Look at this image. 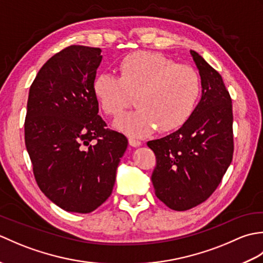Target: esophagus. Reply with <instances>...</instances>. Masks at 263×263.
Listing matches in <instances>:
<instances>
[{
	"mask_svg": "<svg viewBox=\"0 0 263 263\" xmlns=\"http://www.w3.org/2000/svg\"><path fill=\"white\" fill-rule=\"evenodd\" d=\"M128 144H130L131 147H140L141 146V141L138 140L136 138H128Z\"/></svg>",
	"mask_w": 263,
	"mask_h": 263,
	"instance_id": "1",
	"label": "esophagus"
}]
</instances>
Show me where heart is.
I'll use <instances>...</instances> for the list:
<instances>
[{
  "mask_svg": "<svg viewBox=\"0 0 263 263\" xmlns=\"http://www.w3.org/2000/svg\"><path fill=\"white\" fill-rule=\"evenodd\" d=\"M119 78L100 73L92 92L104 113L120 115L136 96L137 109L122 115L114 127L131 137H143L156 126L168 132L191 116L200 95V78L193 68L176 64L154 52L128 54L119 64Z\"/></svg>",
  "mask_w": 263,
  "mask_h": 263,
  "instance_id": "1",
  "label": "heart"
}]
</instances>
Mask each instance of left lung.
Wrapping results in <instances>:
<instances>
[{"mask_svg":"<svg viewBox=\"0 0 263 263\" xmlns=\"http://www.w3.org/2000/svg\"><path fill=\"white\" fill-rule=\"evenodd\" d=\"M202 95L186 122L171 135L148 141L156 155L152 182L157 198L177 211L202 203L214 193L233 158L232 99L221 76L197 52Z\"/></svg>","mask_w":263,"mask_h":263,"instance_id":"1","label":"left lung"}]
</instances>
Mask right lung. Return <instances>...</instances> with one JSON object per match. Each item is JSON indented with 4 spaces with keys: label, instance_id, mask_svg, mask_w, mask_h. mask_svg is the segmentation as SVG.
Returning a JSON list of instances; mask_svg holds the SVG:
<instances>
[{
    "label": "right lung",
    "instance_id": "right-lung-1",
    "mask_svg": "<svg viewBox=\"0 0 263 263\" xmlns=\"http://www.w3.org/2000/svg\"><path fill=\"white\" fill-rule=\"evenodd\" d=\"M102 49L72 45L39 70L29 89L25 142L39 189L65 211L88 214L113 191L127 139L106 128L92 82Z\"/></svg>",
    "mask_w": 263,
    "mask_h": 263
}]
</instances>
